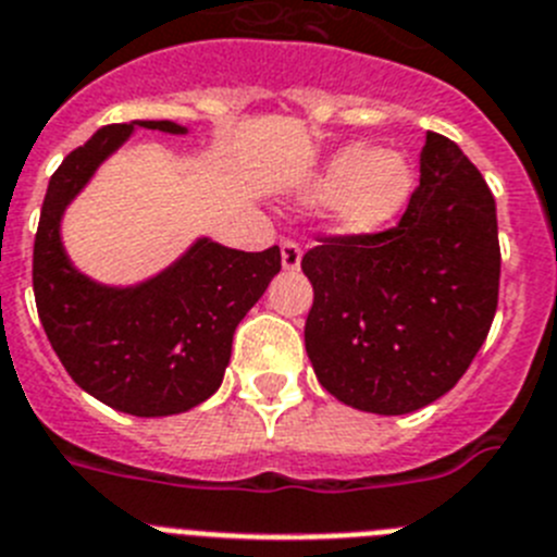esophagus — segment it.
Here are the masks:
<instances>
[{"instance_id": "esophagus-1", "label": "esophagus", "mask_w": 557, "mask_h": 557, "mask_svg": "<svg viewBox=\"0 0 557 557\" xmlns=\"http://www.w3.org/2000/svg\"><path fill=\"white\" fill-rule=\"evenodd\" d=\"M280 260H283L285 272H297L299 263H302V249H299V244L283 240V246H280Z\"/></svg>"}]
</instances>
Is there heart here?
<instances>
[{
	"mask_svg": "<svg viewBox=\"0 0 557 557\" xmlns=\"http://www.w3.org/2000/svg\"><path fill=\"white\" fill-rule=\"evenodd\" d=\"M412 159L395 148L342 145L299 187V201L325 207L333 232L345 238H375L393 230L414 196Z\"/></svg>",
	"mask_w": 557,
	"mask_h": 557,
	"instance_id": "obj_1",
	"label": "heart"
}]
</instances>
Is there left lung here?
I'll list each match as a JSON object with an SVG mask.
<instances>
[{
    "label": "left lung",
    "mask_w": 557,
    "mask_h": 557,
    "mask_svg": "<svg viewBox=\"0 0 557 557\" xmlns=\"http://www.w3.org/2000/svg\"><path fill=\"white\" fill-rule=\"evenodd\" d=\"M499 269L485 178L457 143L429 132L400 224L375 238H327L302 258L313 285L306 350L319 384L372 414L443 398L491 331Z\"/></svg>",
    "instance_id": "obj_1"
}]
</instances>
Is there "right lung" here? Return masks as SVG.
<instances>
[{"mask_svg":"<svg viewBox=\"0 0 557 557\" xmlns=\"http://www.w3.org/2000/svg\"><path fill=\"white\" fill-rule=\"evenodd\" d=\"M137 128L187 134L171 120L103 125L61 162L41 205L33 292L52 350L84 393L117 412L168 418L221 386L235 327L280 272V249L240 251L198 235L139 283L111 285L81 272L61 240L66 207Z\"/></svg>","mask_w":557,"mask_h":557,"instance_id":"right-lung-1","label":"right lung"}]
</instances>
